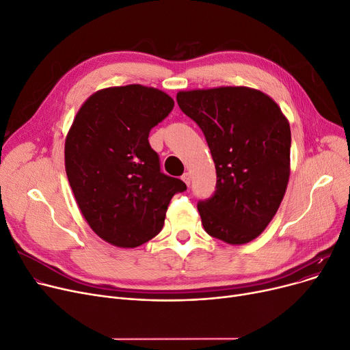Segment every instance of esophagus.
Segmentation results:
<instances>
[{
	"instance_id": "34e87169",
	"label": "esophagus",
	"mask_w": 350,
	"mask_h": 350,
	"mask_svg": "<svg viewBox=\"0 0 350 350\" xmlns=\"http://www.w3.org/2000/svg\"><path fill=\"white\" fill-rule=\"evenodd\" d=\"M181 180L185 181L187 186H190V180H191V176H190V173H185V174H183V176H181Z\"/></svg>"
}]
</instances>
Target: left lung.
Masks as SVG:
<instances>
[{
  "instance_id": "8db88e82",
  "label": "left lung",
  "mask_w": 350,
  "mask_h": 350,
  "mask_svg": "<svg viewBox=\"0 0 350 350\" xmlns=\"http://www.w3.org/2000/svg\"><path fill=\"white\" fill-rule=\"evenodd\" d=\"M177 103L203 131L215 164V191L197 204L204 230L228 244L252 241L288 186V120L269 96L244 86L178 92Z\"/></svg>"
}]
</instances>
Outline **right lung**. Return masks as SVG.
<instances>
[{
	"instance_id": "right-lung-1",
	"label": "right lung",
	"mask_w": 350,
	"mask_h": 350,
	"mask_svg": "<svg viewBox=\"0 0 350 350\" xmlns=\"http://www.w3.org/2000/svg\"><path fill=\"white\" fill-rule=\"evenodd\" d=\"M173 99L142 85L107 88L79 109L65 142V169L77 203L109 244L135 248L156 237L174 194L187 190L161 173L149 133Z\"/></svg>"
}]
</instances>
